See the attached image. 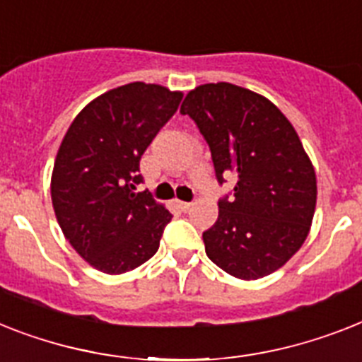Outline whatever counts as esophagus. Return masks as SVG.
Here are the masks:
<instances>
[{"label":"esophagus","instance_id":"obj_1","mask_svg":"<svg viewBox=\"0 0 362 362\" xmlns=\"http://www.w3.org/2000/svg\"><path fill=\"white\" fill-rule=\"evenodd\" d=\"M178 206H180L182 208V210H184V211H186V210H189V208L191 206H193V202H178Z\"/></svg>","mask_w":362,"mask_h":362}]
</instances>
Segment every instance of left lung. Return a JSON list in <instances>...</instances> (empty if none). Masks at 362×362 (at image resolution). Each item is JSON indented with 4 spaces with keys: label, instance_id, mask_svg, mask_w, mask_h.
<instances>
[{
    "label": "left lung",
    "instance_id": "8db88e82",
    "mask_svg": "<svg viewBox=\"0 0 362 362\" xmlns=\"http://www.w3.org/2000/svg\"><path fill=\"white\" fill-rule=\"evenodd\" d=\"M206 139L223 186L214 227L202 232L206 255L238 279H260L303 245L316 208V175L298 134L275 104L232 83H206L182 102Z\"/></svg>",
    "mask_w": 362,
    "mask_h": 362
}]
</instances>
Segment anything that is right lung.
<instances>
[{
  "instance_id": "right-lung-1",
  "label": "right lung",
  "mask_w": 362,
  "mask_h": 362,
  "mask_svg": "<svg viewBox=\"0 0 362 362\" xmlns=\"http://www.w3.org/2000/svg\"><path fill=\"white\" fill-rule=\"evenodd\" d=\"M182 93L122 85L87 104L59 146L52 202L59 227L93 267L119 275L152 258L171 211L143 182L139 160L180 105Z\"/></svg>"
}]
</instances>
